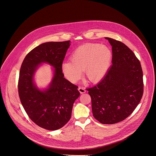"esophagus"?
<instances>
[{
	"label": "esophagus",
	"instance_id": "obj_1",
	"mask_svg": "<svg viewBox=\"0 0 156 156\" xmlns=\"http://www.w3.org/2000/svg\"><path fill=\"white\" fill-rule=\"evenodd\" d=\"M78 90L80 92V94H83L86 93V90H85V87H80L78 88Z\"/></svg>",
	"mask_w": 156,
	"mask_h": 156
}]
</instances>
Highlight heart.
I'll use <instances>...</instances> for the list:
<instances>
[{"instance_id": "b5f03b06", "label": "heart", "mask_w": 156, "mask_h": 156, "mask_svg": "<svg viewBox=\"0 0 156 156\" xmlns=\"http://www.w3.org/2000/svg\"><path fill=\"white\" fill-rule=\"evenodd\" d=\"M112 51L105 44L87 43L78 47L70 56V61L64 62L62 70L66 78L76 83L82 71L91 82L100 80L106 74L112 59Z\"/></svg>"}]
</instances>
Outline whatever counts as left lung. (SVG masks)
<instances>
[{
    "label": "left lung",
    "mask_w": 156,
    "mask_h": 156,
    "mask_svg": "<svg viewBox=\"0 0 156 156\" xmlns=\"http://www.w3.org/2000/svg\"><path fill=\"white\" fill-rule=\"evenodd\" d=\"M112 46V65L104 78L88 88L93 116L103 124H114L128 117L144 92L143 72L134 53L122 42L105 37Z\"/></svg>",
    "instance_id": "8db88e82"
}]
</instances>
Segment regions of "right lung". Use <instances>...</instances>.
I'll list each match as a JSON object with an SVG mask.
<instances>
[{"mask_svg":"<svg viewBox=\"0 0 156 156\" xmlns=\"http://www.w3.org/2000/svg\"><path fill=\"white\" fill-rule=\"evenodd\" d=\"M70 41L42 43L28 52L19 72L18 93L24 110L41 128L55 130L62 128L71 118L73 106L80 93L78 86L64 78L62 64ZM42 62L55 68L49 87L39 90L34 84V73Z\"/></svg>","mask_w":156,"mask_h":156,"instance_id":"add662e5","label":"right lung"}]
</instances>
